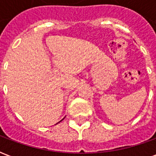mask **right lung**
Wrapping results in <instances>:
<instances>
[{"label":"right lung","mask_w":156,"mask_h":156,"mask_svg":"<svg viewBox=\"0 0 156 156\" xmlns=\"http://www.w3.org/2000/svg\"><path fill=\"white\" fill-rule=\"evenodd\" d=\"M63 119H64V118H63ZM63 119H62V120H63ZM62 120H60V121H59V122H61ZM59 122H58V123H59ZM58 123H57V124H58Z\"/></svg>","instance_id":"obj_1"}]
</instances>
